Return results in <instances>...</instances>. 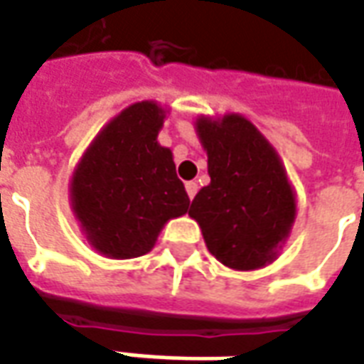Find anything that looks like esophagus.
Returning <instances> with one entry per match:
<instances>
[{
    "mask_svg": "<svg viewBox=\"0 0 364 364\" xmlns=\"http://www.w3.org/2000/svg\"><path fill=\"white\" fill-rule=\"evenodd\" d=\"M186 192L190 200H194L196 192H198V184L196 182H186Z\"/></svg>",
    "mask_w": 364,
    "mask_h": 364,
    "instance_id": "obj_1",
    "label": "esophagus"
}]
</instances>
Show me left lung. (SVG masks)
Returning <instances> with one entry per match:
<instances>
[{
	"mask_svg": "<svg viewBox=\"0 0 364 364\" xmlns=\"http://www.w3.org/2000/svg\"><path fill=\"white\" fill-rule=\"evenodd\" d=\"M211 182L196 194L188 215L202 228L208 251L229 269L270 264L290 235L296 196L274 146L239 113L198 117Z\"/></svg>",
	"mask_w": 364,
	"mask_h": 364,
	"instance_id": "left-lung-1",
	"label": "left lung"
}]
</instances>
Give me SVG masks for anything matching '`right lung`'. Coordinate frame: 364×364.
Here are the masks:
<instances>
[{
	"instance_id": "obj_1",
	"label": "right lung",
	"mask_w": 364,
	"mask_h": 364,
	"mask_svg": "<svg viewBox=\"0 0 364 364\" xmlns=\"http://www.w3.org/2000/svg\"><path fill=\"white\" fill-rule=\"evenodd\" d=\"M164 117L154 102L129 105L97 133L74 170L72 211L87 243L105 257L145 255L164 223L188 211L172 153L156 141Z\"/></svg>"
}]
</instances>
